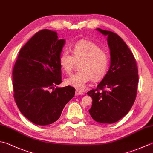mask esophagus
<instances>
[{"instance_id":"1","label":"esophagus","mask_w":153,"mask_h":153,"mask_svg":"<svg viewBox=\"0 0 153 153\" xmlns=\"http://www.w3.org/2000/svg\"><path fill=\"white\" fill-rule=\"evenodd\" d=\"M83 93L82 91L78 90V89H77V90L76 91V95H83Z\"/></svg>"}]
</instances>
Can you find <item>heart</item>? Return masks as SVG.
Masks as SVG:
<instances>
[{"label": "heart", "mask_w": 153, "mask_h": 153, "mask_svg": "<svg viewBox=\"0 0 153 153\" xmlns=\"http://www.w3.org/2000/svg\"><path fill=\"white\" fill-rule=\"evenodd\" d=\"M71 53L63 52L59 63L67 74H70L76 64L80 71L65 79V83L76 89L84 88L92 79L99 82L105 76L109 65V56L106 52L92 42L80 40L72 47Z\"/></svg>", "instance_id": "heart-1"}]
</instances>
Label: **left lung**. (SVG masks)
<instances>
[{"label": "left lung", "instance_id": "left-lung-1", "mask_svg": "<svg viewBox=\"0 0 153 153\" xmlns=\"http://www.w3.org/2000/svg\"><path fill=\"white\" fill-rule=\"evenodd\" d=\"M97 30L107 36L111 64L97 88L87 93L93 100L89 112L95 121L113 123L127 114L135 101L138 68L133 53L119 36L100 28Z\"/></svg>", "mask_w": 153, "mask_h": 153}]
</instances>
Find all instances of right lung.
<instances>
[{
    "mask_svg": "<svg viewBox=\"0 0 153 153\" xmlns=\"http://www.w3.org/2000/svg\"><path fill=\"white\" fill-rule=\"evenodd\" d=\"M56 32H38L20 49L13 71L14 98L20 112L33 123L48 125L59 118L75 95L62 82L61 52L65 44Z\"/></svg>",
    "mask_w": 153,
    "mask_h": 153,
    "instance_id": "add662e5",
    "label": "right lung"
}]
</instances>
